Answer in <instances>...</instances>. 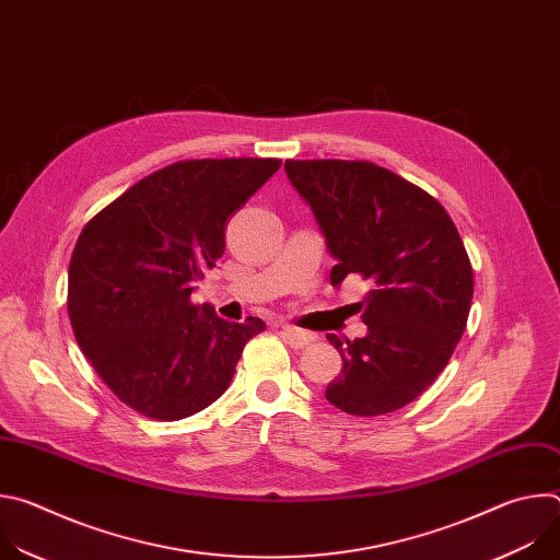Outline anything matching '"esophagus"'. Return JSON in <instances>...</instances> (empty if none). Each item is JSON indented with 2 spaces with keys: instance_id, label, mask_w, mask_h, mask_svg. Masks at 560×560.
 Segmentation results:
<instances>
[{
  "instance_id": "esophagus-1",
  "label": "esophagus",
  "mask_w": 560,
  "mask_h": 560,
  "mask_svg": "<svg viewBox=\"0 0 560 560\" xmlns=\"http://www.w3.org/2000/svg\"><path fill=\"white\" fill-rule=\"evenodd\" d=\"M281 335L290 343V348H296V350L305 348V346H310L314 341L312 332H305V330H299V328H292V326H283Z\"/></svg>"
}]
</instances>
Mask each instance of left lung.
I'll use <instances>...</instances> for the list:
<instances>
[{"label": "left lung", "mask_w": 560, "mask_h": 560, "mask_svg": "<svg viewBox=\"0 0 560 560\" xmlns=\"http://www.w3.org/2000/svg\"><path fill=\"white\" fill-rule=\"evenodd\" d=\"M337 259L332 285L361 277L363 339L328 341L343 359L328 401L354 417H381L421 396L447 365L467 324L471 264L445 208L419 186L370 162L288 159Z\"/></svg>", "instance_id": "8db88e82"}]
</instances>
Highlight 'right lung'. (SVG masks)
I'll return each mask as SVG.
<instances>
[{"mask_svg":"<svg viewBox=\"0 0 560 560\" xmlns=\"http://www.w3.org/2000/svg\"><path fill=\"white\" fill-rule=\"evenodd\" d=\"M279 159H188L156 171L97 212L68 268L74 339L135 412L179 421L228 389L257 316L230 324L195 305V283L225 250V225Z\"/></svg>","mask_w":560,"mask_h":560,"instance_id":"1","label":"right lung"}]
</instances>
